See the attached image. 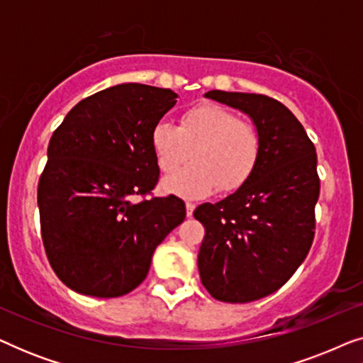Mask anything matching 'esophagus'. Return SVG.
Wrapping results in <instances>:
<instances>
[{"label":"esophagus","mask_w":363,"mask_h":363,"mask_svg":"<svg viewBox=\"0 0 363 363\" xmlns=\"http://www.w3.org/2000/svg\"><path fill=\"white\" fill-rule=\"evenodd\" d=\"M196 205L193 201H186V216H193V211H195Z\"/></svg>","instance_id":"obj_1"}]
</instances>
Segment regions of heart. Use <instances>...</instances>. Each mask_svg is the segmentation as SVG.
<instances>
[{"mask_svg":"<svg viewBox=\"0 0 363 363\" xmlns=\"http://www.w3.org/2000/svg\"><path fill=\"white\" fill-rule=\"evenodd\" d=\"M152 153L162 173L180 170L190 155L195 163L163 182L165 193L186 198L245 186L261 158V135L250 122L213 104H203L182 113L178 127L158 122L150 135ZM194 152H191V150Z\"/></svg>","mask_w":363,"mask_h":363,"instance_id":"heart-1","label":"heart"}]
</instances>
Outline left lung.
Returning a JSON list of instances; mask_svg holds the SVG:
<instances>
[{
	"label": "left lung",
	"mask_w": 363,
	"mask_h": 363,
	"mask_svg": "<svg viewBox=\"0 0 363 363\" xmlns=\"http://www.w3.org/2000/svg\"><path fill=\"white\" fill-rule=\"evenodd\" d=\"M205 97L245 112L261 135V158L245 186L203 203L198 271L218 301L251 302L289 281L315 230L320 182L315 147L289 108L262 94L210 91Z\"/></svg>",
	"instance_id": "8db88e82"
}]
</instances>
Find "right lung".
I'll list each match as a JSON object with an SVG mask.
<instances>
[{"mask_svg": "<svg viewBox=\"0 0 363 363\" xmlns=\"http://www.w3.org/2000/svg\"><path fill=\"white\" fill-rule=\"evenodd\" d=\"M177 94L118 84L82 99L54 130L38 206L49 264L69 289L118 297L150 269L155 247L186 216L177 196L150 195L160 175L153 127Z\"/></svg>", "mask_w": 363, "mask_h": 363, "instance_id": "right-lung-1", "label": "right lung"}]
</instances>
